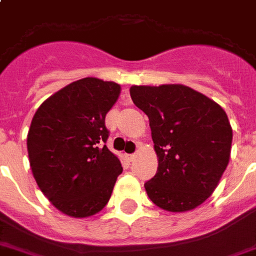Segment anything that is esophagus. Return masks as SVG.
Masks as SVG:
<instances>
[{"label": "esophagus", "instance_id": "34e87169", "mask_svg": "<svg viewBox=\"0 0 256 256\" xmlns=\"http://www.w3.org/2000/svg\"><path fill=\"white\" fill-rule=\"evenodd\" d=\"M134 157H136V153H132V154H128V162H133Z\"/></svg>", "mask_w": 256, "mask_h": 256}]
</instances>
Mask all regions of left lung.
Listing matches in <instances>:
<instances>
[{"mask_svg":"<svg viewBox=\"0 0 256 256\" xmlns=\"http://www.w3.org/2000/svg\"><path fill=\"white\" fill-rule=\"evenodd\" d=\"M130 96L149 118L158 166L145 183L153 204L179 213L209 198L229 162L232 128L205 94L180 84L133 85Z\"/></svg>","mask_w":256,"mask_h":256,"instance_id":"left-lung-1","label":"left lung"}]
</instances>
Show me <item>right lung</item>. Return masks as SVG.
Listing matches in <instances>:
<instances>
[{
  "mask_svg": "<svg viewBox=\"0 0 256 256\" xmlns=\"http://www.w3.org/2000/svg\"><path fill=\"white\" fill-rule=\"evenodd\" d=\"M120 85L86 77L40 104L27 136L32 175L56 209L74 218L99 213L122 174L119 158L104 144L106 115Z\"/></svg>",
  "mask_w": 256,
  "mask_h": 256,
  "instance_id": "right-lung-1",
  "label": "right lung"
}]
</instances>
